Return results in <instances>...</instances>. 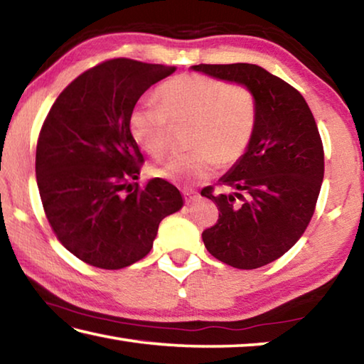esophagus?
<instances>
[{"label": "esophagus", "mask_w": 364, "mask_h": 364, "mask_svg": "<svg viewBox=\"0 0 364 364\" xmlns=\"http://www.w3.org/2000/svg\"><path fill=\"white\" fill-rule=\"evenodd\" d=\"M183 196H184V200H186V204H191V202H194L197 197V193H194V191H189V189H184L183 191Z\"/></svg>", "instance_id": "34e87169"}]
</instances>
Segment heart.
<instances>
[{"instance_id": "heart-1", "label": "heart", "mask_w": 364, "mask_h": 364, "mask_svg": "<svg viewBox=\"0 0 364 364\" xmlns=\"http://www.w3.org/2000/svg\"><path fill=\"white\" fill-rule=\"evenodd\" d=\"M159 104L141 101L128 119L132 138L141 149L157 157L167 151L173 127H186L191 152L175 154L156 165L152 175L189 183L212 176L221 164L244 156L254 136L257 97L249 86L226 85L218 78L186 73L157 90Z\"/></svg>"}]
</instances>
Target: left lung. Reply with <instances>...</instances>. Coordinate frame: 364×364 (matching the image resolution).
Returning a JSON list of instances; mask_svg holds the SVG:
<instances>
[{"mask_svg":"<svg viewBox=\"0 0 364 364\" xmlns=\"http://www.w3.org/2000/svg\"><path fill=\"white\" fill-rule=\"evenodd\" d=\"M191 69L254 91L257 127L244 156L220 184L231 194L202 196L220 210L202 232L207 250L230 267L254 269L284 255L305 232L324 176V151L310 107L297 90L255 64H199ZM246 197H243V194ZM241 205L235 204V197Z\"/></svg>","mask_w":364,"mask_h":364,"instance_id":"1","label":"left lung"}]
</instances>
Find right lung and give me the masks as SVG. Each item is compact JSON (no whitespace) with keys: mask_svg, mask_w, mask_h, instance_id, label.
Returning a JSON list of instances; mask_svg holds the SVG:
<instances>
[{"mask_svg":"<svg viewBox=\"0 0 364 364\" xmlns=\"http://www.w3.org/2000/svg\"><path fill=\"white\" fill-rule=\"evenodd\" d=\"M176 67L110 59L59 95L36 144V184L60 244L80 260L120 269L149 254L160 221L183 207L173 184L152 178L128 119L141 96Z\"/></svg>","mask_w":364,"mask_h":364,"instance_id":"obj_1","label":"right lung"}]
</instances>
